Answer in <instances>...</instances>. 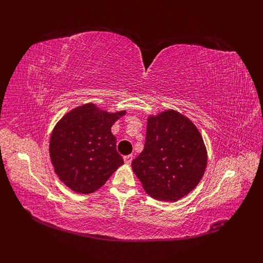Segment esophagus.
I'll return each instance as SVG.
<instances>
[{"mask_svg":"<svg viewBox=\"0 0 263 263\" xmlns=\"http://www.w3.org/2000/svg\"><path fill=\"white\" fill-rule=\"evenodd\" d=\"M124 161H125L126 164H130L132 161H133V156H132V155L125 156V157H124Z\"/></svg>","mask_w":263,"mask_h":263,"instance_id":"1","label":"esophagus"}]
</instances>
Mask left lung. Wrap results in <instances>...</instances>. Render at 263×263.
Here are the masks:
<instances>
[{
  "mask_svg": "<svg viewBox=\"0 0 263 263\" xmlns=\"http://www.w3.org/2000/svg\"><path fill=\"white\" fill-rule=\"evenodd\" d=\"M206 165L208 150L190 118L174 109L148 116L144 150L132 162L147 194L177 202L196 187Z\"/></svg>",
  "mask_w": 263,
  "mask_h": 263,
  "instance_id": "left-lung-1",
  "label": "left lung"
}]
</instances>
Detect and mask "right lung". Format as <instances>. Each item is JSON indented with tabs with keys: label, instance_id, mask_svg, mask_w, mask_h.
<instances>
[{
	"label": "right lung",
	"instance_id": "right-lung-1",
	"mask_svg": "<svg viewBox=\"0 0 263 263\" xmlns=\"http://www.w3.org/2000/svg\"><path fill=\"white\" fill-rule=\"evenodd\" d=\"M125 114L126 110L109 113L87 103L71 109L53 127L51 163L60 181L73 192H95L124 164L110 128Z\"/></svg>",
	"mask_w": 263,
	"mask_h": 263
}]
</instances>
